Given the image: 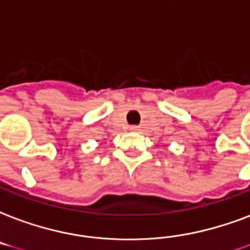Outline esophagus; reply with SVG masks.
Instances as JSON below:
<instances>
[{"instance_id": "esophagus-1", "label": "esophagus", "mask_w": 250, "mask_h": 250, "mask_svg": "<svg viewBox=\"0 0 250 250\" xmlns=\"http://www.w3.org/2000/svg\"><path fill=\"white\" fill-rule=\"evenodd\" d=\"M130 130L137 131V130H139V129H138V126H131V127H130Z\"/></svg>"}]
</instances>
